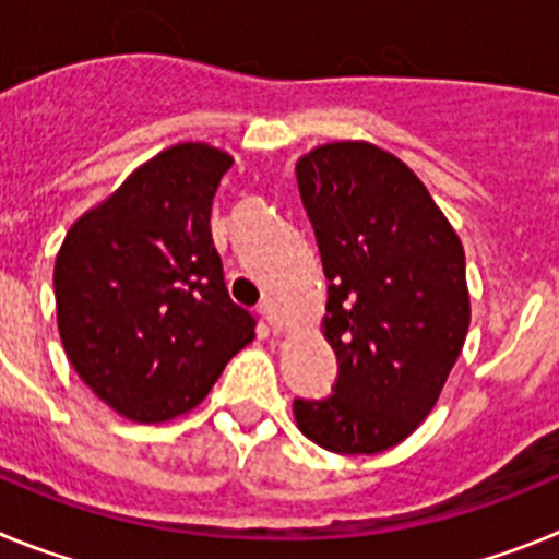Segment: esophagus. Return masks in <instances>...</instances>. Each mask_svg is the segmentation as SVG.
Instances as JSON below:
<instances>
[{
    "label": "esophagus",
    "instance_id": "obj_1",
    "mask_svg": "<svg viewBox=\"0 0 559 559\" xmlns=\"http://www.w3.org/2000/svg\"><path fill=\"white\" fill-rule=\"evenodd\" d=\"M260 313H263V319L271 324V330H274V333H283V328H285L283 305L269 296V299H263V305H260Z\"/></svg>",
    "mask_w": 559,
    "mask_h": 559
}]
</instances>
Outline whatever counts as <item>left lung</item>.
Returning <instances> with one entry per match:
<instances>
[{
    "mask_svg": "<svg viewBox=\"0 0 559 559\" xmlns=\"http://www.w3.org/2000/svg\"><path fill=\"white\" fill-rule=\"evenodd\" d=\"M338 358L328 400H294L296 428L333 453H380L433 412L471 328L464 246L417 173L364 140L296 162Z\"/></svg>",
    "mask_w": 559,
    "mask_h": 559,
    "instance_id": "8db88e82",
    "label": "left lung"
}]
</instances>
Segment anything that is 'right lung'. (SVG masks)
I'll return each instance as SVG.
<instances>
[{
  "label": "right lung",
  "mask_w": 559,
  "mask_h": 559,
  "mask_svg": "<svg viewBox=\"0 0 559 559\" xmlns=\"http://www.w3.org/2000/svg\"><path fill=\"white\" fill-rule=\"evenodd\" d=\"M231 156L179 142L69 226L56 257L63 353L108 408L167 423L201 406L254 319L229 299L210 231Z\"/></svg>",
  "instance_id": "1"
}]
</instances>
